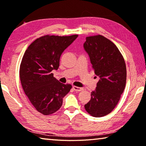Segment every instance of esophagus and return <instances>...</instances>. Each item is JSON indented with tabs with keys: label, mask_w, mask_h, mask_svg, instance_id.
Segmentation results:
<instances>
[{
	"label": "esophagus",
	"mask_w": 146,
	"mask_h": 146,
	"mask_svg": "<svg viewBox=\"0 0 146 146\" xmlns=\"http://www.w3.org/2000/svg\"><path fill=\"white\" fill-rule=\"evenodd\" d=\"M73 88L75 91H81L83 90L82 88H79V87H77V86H73Z\"/></svg>",
	"instance_id": "1"
}]
</instances>
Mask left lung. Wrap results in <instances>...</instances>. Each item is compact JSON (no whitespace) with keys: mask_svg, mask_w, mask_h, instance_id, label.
<instances>
[{"mask_svg":"<svg viewBox=\"0 0 146 146\" xmlns=\"http://www.w3.org/2000/svg\"><path fill=\"white\" fill-rule=\"evenodd\" d=\"M84 48L100 78L84 108L93 117H102L111 112L119 102L126 83V66L119 49L102 35L87 36Z\"/></svg>","mask_w":146,"mask_h":146,"instance_id":"obj_1","label":"left lung"}]
</instances>
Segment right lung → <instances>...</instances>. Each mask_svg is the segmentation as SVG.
Returning <instances> with one entry per match:
<instances>
[{
	"mask_svg": "<svg viewBox=\"0 0 146 146\" xmlns=\"http://www.w3.org/2000/svg\"><path fill=\"white\" fill-rule=\"evenodd\" d=\"M77 36L47 35L33 41L24 54L19 71L21 84L31 104L42 115L57 111L72 88L56 80L51 71L58 70L62 53Z\"/></svg>",
	"mask_w": 146,
	"mask_h": 146,
	"instance_id": "1",
	"label": "right lung"
}]
</instances>
